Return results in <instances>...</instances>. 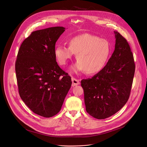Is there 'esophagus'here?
Returning a JSON list of instances; mask_svg holds the SVG:
<instances>
[{
    "label": "esophagus",
    "instance_id": "esophagus-1",
    "mask_svg": "<svg viewBox=\"0 0 147 147\" xmlns=\"http://www.w3.org/2000/svg\"><path fill=\"white\" fill-rule=\"evenodd\" d=\"M71 81H72V86H76L80 84L79 81L78 80L73 77H71Z\"/></svg>",
    "mask_w": 147,
    "mask_h": 147
}]
</instances>
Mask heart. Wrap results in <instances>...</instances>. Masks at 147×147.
Returning a JSON list of instances; mask_svg holds the SVG:
<instances>
[{"mask_svg": "<svg viewBox=\"0 0 147 147\" xmlns=\"http://www.w3.org/2000/svg\"><path fill=\"white\" fill-rule=\"evenodd\" d=\"M111 53L109 42L105 39L89 33L72 37L69 46L57 45L55 55L60 65H65L74 54L78 61L72 66L74 73L85 71L87 74H96L101 71L107 63Z\"/></svg>", "mask_w": 147, "mask_h": 147, "instance_id": "1", "label": "heart"}]
</instances>
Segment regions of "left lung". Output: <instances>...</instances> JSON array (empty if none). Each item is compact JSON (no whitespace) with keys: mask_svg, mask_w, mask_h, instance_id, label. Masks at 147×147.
<instances>
[{"mask_svg":"<svg viewBox=\"0 0 147 147\" xmlns=\"http://www.w3.org/2000/svg\"><path fill=\"white\" fill-rule=\"evenodd\" d=\"M115 50L104 68L91 78L83 79L86 111L105 119L121 110L127 102L135 73V63L127 40L117 31Z\"/></svg>","mask_w":147,"mask_h":147,"instance_id":"left-lung-1","label":"left lung"}]
</instances>
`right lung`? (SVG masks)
Here are the masks:
<instances>
[{"mask_svg":"<svg viewBox=\"0 0 147 147\" xmlns=\"http://www.w3.org/2000/svg\"><path fill=\"white\" fill-rule=\"evenodd\" d=\"M64 30L57 26L33 32L22 43L15 63L20 97L33 113L46 118L60 111L72 83L55 55Z\"/></svg>","mask_w":147,"mask_h":147,"instance_id":"obj_1","label":"right lung"}]
</instances>
